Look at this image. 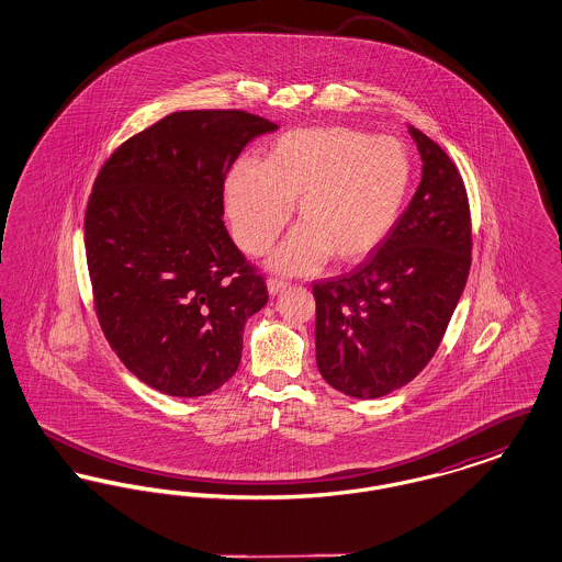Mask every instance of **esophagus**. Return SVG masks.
Segmentation results:
<instances>
[{
    "mask_svg": "<svg viewBox=\"0 0 562 562\" xmlns=\"http://www.w3.org/2000/svg\"><path fill=\"white\" fill-rule=\"evenodd\" d=\"M284 286H286L284 280H280V278H268L269 294H278Z\"/></svg>",
    "mask_w": 562,
    "mask_h": 562,
    "instance_id": "34e87169",
    "label": "esophagus"
}]
</instances>
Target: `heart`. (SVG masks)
Returning a JSON list of instances; mask_svg holds the SVG:
<instances>
[{"label": "heart", "mask_w": 562, "mask_h": 562, "mask_svg": "<svg viewBox=\"0 0 562 562\" xmlns=\"http://www.w3.org/2000/svg\"><path fill=\"white\" fill-rule=\"evenodd\" d=\"M411 186V158L396 138L349 128H301L269 147L266 164L240 160L225 181V209L241 250L266 255L296 202L299 227L271 268L303 273L326 255L364 257L392 229Z\"/></svg>", "instance_id": "obj_1"}]
</instances>
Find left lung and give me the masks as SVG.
Returning <instances> with one entry per match:
<instances>
[{
    "instance_id": "1",
    "label": "left lung",
    "mask_w": 562,
    "mask_h": 562,
    "mask_svg": "<svg viewBox=\"0 0 562 562\" xmlns=\"http://www.w3.org/2000/svg\"><path fill=\"white\" fill-rule=\"evenodd\" d=\"M424 177L374 255L316 282V362L328 385L381 398L428 367L472 266V216L447 151L411 128Z\"/></svg>"
}]
</instances>
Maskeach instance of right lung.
<instances>
[{
    "label": "right lung",
    "instance_id": "add662e5",
    "mask_svg": "<svg viewBox=\"0 0 562 562\" xmlns=\"http://www.w3.org/2000/svg\"><path fill=\"white\" fill-rule=\"evenodd\" d=\"M278 126L240 109L175 111L124 140L83 214L97 321L149 387L198 398L238 371L246 321L268 284L223 225L241 149Z\"/></svg>",
    "mask_w": 562,
    "mask_h": 562
}]
</instances>
